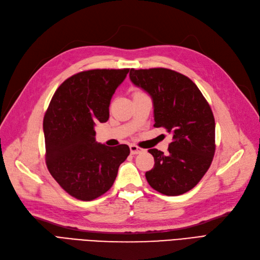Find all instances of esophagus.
<instances>
[{"label":"esophagus","mask_w":260,"mask_h":260,"mask_svg":"<svg viewBox=\"0 0 260 260\" xmlns=\"http://www.w3.org/2000/svg\"><path fill=\"white\" fill-rule=\"evenodd\" d=\"M144 151L143 148H141L140 146H138V145H135V144H132V145H130V152H131V154L132 155H137V154H140V153H142Z\"/></svg>","instance_id":"esophagus-1"}]
</instances>
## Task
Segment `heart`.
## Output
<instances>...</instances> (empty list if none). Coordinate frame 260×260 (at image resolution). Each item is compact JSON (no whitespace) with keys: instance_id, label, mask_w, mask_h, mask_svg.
<instances>
[{"instance_id":"b5f03b06","label":"heart","mask_w":260,"mask_h":260,"mask_svg":"<svg viewBox=\"0 0 260 260\" xmlns=\"http://www.w3.org/2000/svg\"><path fill=\"white\" fill-rule=\"evenodd\" d=\"M136 92H139V91H136Z\"/></svg>"}]
</instances>
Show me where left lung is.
Segmentation results:
<instances>
[{
    "label": "left lung",
    "mask_w": 260,
    "mask_h": 260,
    "mask_svg": "<svg viewBox=\"0 0 260 260\" xmlns=\"http://www.w3.org/2000/svg\"><path fill=\"white\" fill-rule=\"evenodd\" d=\"M130 79L153 99L154 127L172 135L168 153L148 149L154 167L148 184L164 195L184 194L209 169L216 151L215 118L206 99L186 76L168 68L130 70Z\"/></svg>",
    "instance_id": "8db88e82"
}]
</instances>
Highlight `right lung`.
<instances>
[{
    "instance_id": "1",
    "label": "right lung",
    "mask_w": 260,
    "mask_h": 260,
    "mask_svg": "<svg viewBox=\"0 0 260 260\" xmlns=\"http://www.w3.org/2000/svg\"><path fill=\"white\" fill-rule=\"evenodd\" d=\"M129 70L91 69L69 77L46 109V167L62 190L77 200L93 201L106 193L130 154L128 145L108 147L94 138V125L108 120L113 94Z\"/></svg>"
}]
</instances>
